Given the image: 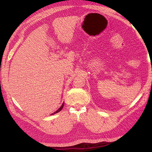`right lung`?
Masks as SVG:
<instances>
[{
  "mask_svg": "<svg viewBox=\"0 0 152 152\" xmlns=\"http://www.w3.org/2000/svg\"><path fill=\"white\" fill-rule=\"evenodd\" d=\"M64 103L62 104V105H61V106L60 107V108H59V109L57 110H56V111H55L54 113H53V114L52 115H53V114H55V113H58V112H60V110H61V109H62V108H63V107H64Z\"/></svg>",
  "mask_w": 152,
  "mask_h": 152,
  "instance_id": "1",
  "label": "right lung"
}]
</instances>
